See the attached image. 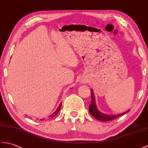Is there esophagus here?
Listing matches in <instances>:
<instances>
[{"instance_id":"esophagus-1","label":"esophagus","mask_w":148,"mask_h":148,"mask_svg":"<svg viewBox=\"0 0 148 148\" xmlns=\"http://www.w3.org/2000/svg\"><path fill=\"white\" fill-rule=\"evenodd\" d=\"M81 82H82V83H83V82L84 83L85 82H86V79L85 78H82V79H81Z\"/></svg>"}]
</instances>
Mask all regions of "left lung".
Wrapping results in <instances>:
<instances>
[{
	"instance_id": "obj_1",
	"label": "left lung",
	"mask_w": 148,
	"mask_h": 148,
	"mask_svg": "<svg viewBox=\"0 0 148 148\" xmlns=\"http://www.w3.org/2000/svg\"><path fill=\"white\" fill-rule=\"evenodd\" d=\"M91 102L90 106H89V111H90L91 115L96 119L99 120V121H105V122L110 121H113V119H115L116 118L119 117V116L124 115L125 113H127L129 111V110L126 111L125 112H123L122 113H121V114L114 115H106V114H104V113H102L98 110L97 107V105H96L95 95L93 93V91H92V90H91Z\"/></svg>"
}]
</instances>
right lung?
I'll use <instances>...</instances> for the list:
<instances>
[{"instance_id":"1","label":"right lung","mask_w":148,"mask_h":148,"mask_svg":"<svg viewBox=\"0 0 148 148\" xmlns=\"http://www.w3.org/2000/svg\"><path fill=\"white\" fill-rule=\"evenodd\" d=\"M61 106H62V103H60V105L58 106V107L57 108V109L56 110V111H55V112L54 113H53L51 115H50L49 116H50L51 118H53V116H55L56 115H57V114H58V112L60 111V108H61ZM43 119H40V121H43Z\"/></svg>"}]
</instances>
